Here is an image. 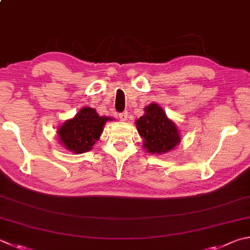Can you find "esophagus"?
<instances>
[{"label": "esophagus", "instance_id": "34e87169", "mask_svg": "<svg viewBox=\"0 0 250 250\" xmlns=\"http://www.w3.org/2000/svg\"><path fill=\"white\" fill-rule=\"evenodd\" d=\"M119 118H120L121 121H125L126 118H128V112L125 111V112L119 113Z\"/></svg>", "mask_w": 250, "mask_h": 250}]
</instances>
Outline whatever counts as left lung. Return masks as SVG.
I'll return each mask as SVG.
<instances>
[{
    "mask_svg": "<svg viewBox=\"0 0 250 250\" xmlns=\"http://www.w3.org/2000/svg\"><path fill=\"white\" fill-rule=\"evenodd\" d=\"M144 111V116L135 121L144 147L152 154L169 152L180 142L177 126L156 104L148 105Z\"/></svg>",
    "mask_w": 250,
    "mask_h": 250,
    "instance_id": "8db88e82",
    "label": "left lung"
}]
</instances>
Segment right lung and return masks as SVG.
<instances>
[{"instance_id":"add662e5","label":"right lung","mask_w":250,"mask_h":250,"mask_svg":"<svg viewBox=\"0 0 250 250\" xmlns=\"http://www.w3.org/2000/svg\"><path fill=\"white\" fill-rule=\"evenodd\" d=\"M108 120L111 118L101 117L93 108H83L73 119L65 121L59 129V139L71 152L81 154L90 151Z\"/></svg>"}]
</instances>
